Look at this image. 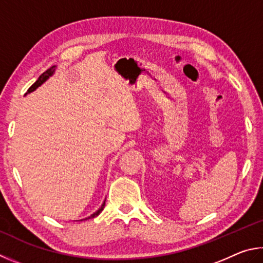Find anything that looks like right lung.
<instances>
[{"label": "right lung", "mask_w": 263, "mask_h": 263, "mask_svg": "<svg viewBox=\"0 0 263 263\" xmlns=\"http://www.w3.org/2000/svg\"><path fill=\"white\" fill-rule=\"evenodd\" d=\"M55 68H57V66H53V67H50L49 69H47V70H46L44 73H41V75L39 76V78L38 80L35 81V83L33 85H32L29 90H27V93H31V92H33L36 87H39L41 84H44V83L48 80V78L53 75L54 73V71H55ZM105 208V201H104V203L101 204V206L100 208L96 211V213H93L92 214L91 216H89V217L87 218H85V219H89V218H93V217H97V216H98L101 211H103V209ZM81 220H83V219H81Z\"/></svg>", "instance_id": "1"}]
</instances>
